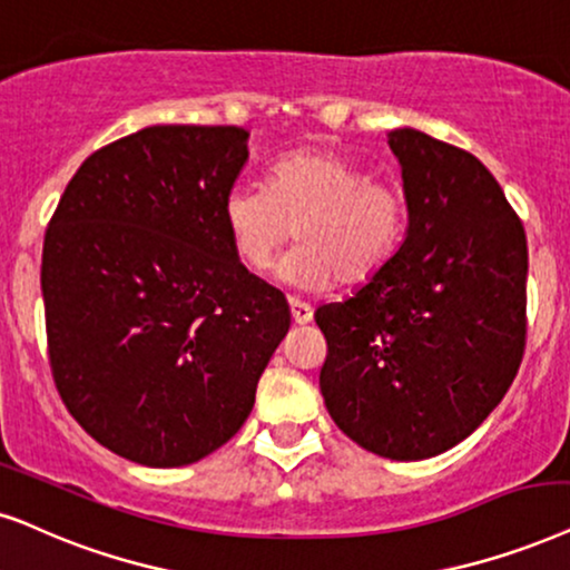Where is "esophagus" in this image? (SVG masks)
<instances>
[{"instance_id":"esophagus-1","label":"esophagus","mask_w":570,"mask_h":570,"mask_svg":"<svg viewBox=\"0 0 570 570\" xmlns=\"http://www.w3.org/2000/svg\"><path fill=\"white\" fill-rule=\"evenodd\" d=\"M291 314H293L295 324H308L314 316V308L298 298H291Z\"/></svg>"}]
</instances>
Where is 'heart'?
I'll return each instance as SVG.
<instances>
[{"label": "heart", "mask_w": 570, "mask_h": 570, "mask_svg": "<svg viewBox=\"0 0 570 570\" xmlns=\"http://www.w3.org/2000/svg\"><path fill=\"white\" fill-rule=\"evenodd\" d=\"M235 256L264 272L298 225L301 248L279 264V283L324 291L332 279L366 283L405 230V198L330 149H298L272 167L269 186L240 180L222 202Z\"/></svg>", "instance_id": "obj_1"}]
</instances>
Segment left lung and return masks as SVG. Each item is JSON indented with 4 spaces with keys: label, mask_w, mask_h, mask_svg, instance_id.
Masks as SVG:
<instances>
[{
    "label": "left lung",
    "mask_w": 570,
    "mask_h": 570,
    "mask_svg": "<svg viewBox=\"0 0 570 570\" xmlns=\"http://www.w3.org/2000/svg\"><path fill=\"white\" fill-rule=\"evenodd\" d=\"M403 175L405 238L314 320L320 390L353 442L390 461L455 448L505 397L527 343L521 219L474 154L413 128L387 132Z\"/></svg>",
    "instance_id": "1"
}]
</instances>
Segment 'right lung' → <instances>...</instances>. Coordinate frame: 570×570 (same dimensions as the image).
<instances>
[{"label": "right lung", "instance_id": "obj_1", "mask_svg": "<svg viewBox=\"0 0 570 570\" xmlns=\"http://www.w3.org/2000/svg\"><path fill=\"white\" fill-rule=\"evenodd\" d=\"M235 125H149L94 151L41 258L51 372L91 438L175 469L225 445L291 330L235 256L222 202L248 161Z\"/></svg>", "mask_w": 570, "mask_h": 570}]
</instances>
